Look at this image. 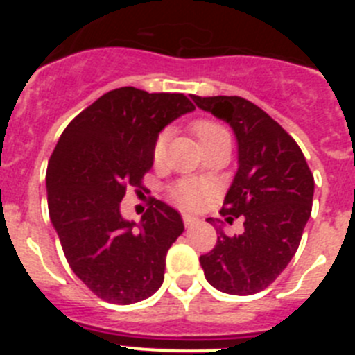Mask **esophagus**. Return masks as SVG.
I'll return each instance as SVG.
<instances>
[{"mask_svg":"<svg viewBox=\"0 0 355 355\" xmlns=\"http://www.w3.org/2000/svg\"><path fill=\"white\" fill-rule=\"evenodd\" d=\"M183 222L187 227H190V225H196L197 222H199V218L193 215H188V213H183Z\"/></svg>","mask_w":355,"mask_h":355,"instance_id":"obj_1","label":"esophagus"}]
</instances>
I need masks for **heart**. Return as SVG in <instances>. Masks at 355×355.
Listing matches in <instances>:
<instances>
[{
    "label": "heart",
    "instance_id": "1",
    "mask_svg": "<svg viewBox=\"0 0 355 355\" xmlns=\"http://www.w3.org/2000/svg\"><path fill=\"white\" fill-rule=\"evenodd\" d=\"M192 133L196 135L200 149L220 142L231 144V133H229L227 128L220 124V122L213 121V119H199V121L193 122ZM165 144H167V135L162 133L155 140V146H153V158H155V162H159L163 158ZM171 193L172 199L180 206L188 209H197L208 200L211 188H209V184L202 183V181L187 180L175 184Z\"/></svg>",
    "mask_w": 355,
    "mask_h": 355
}]
</instances>
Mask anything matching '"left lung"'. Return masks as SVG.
I'll use <instances>...</instances> for the list:
<instances>
[{
  "mask_svg": "<svg viewBox=\"0 0 355 355\" xmlns=\"http://www.w3.org/2000/svg\"><path fill=\"white\" fill-rule=\"evenodd\" d=\"M192 99L236 135L240 165L220 215L227 222L245 218V231L238 236L216 227L215 247L200 256V266L218 291L254 295L274 283L299 249L311 215L315 178L299 144L259 106L238 96Z\"/></svg>",
  "mask_w": 355,
  "mask_h": 355,
  "instance_id": "left-lung-1",
  "label": "left lung"
}]
</instances>
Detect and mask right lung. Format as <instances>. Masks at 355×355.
<instances>
[{
	"label": "right lung",
	"instance_id": "1",
	"mask_svg": "<svg viewBox=\"0 0 355 355\" xmlns=\"http://www.w3.org/2000/svg\"><path fill=\"white\" fill-rule=\"evenodd\" d=\"M196 110L184 94L121 87L69 122L48 163V208L65 259L94 295L140 302L158 291L181 215L158 199L139 229L121 215L126 190L147 192L153 146L168 122Z\"/></svg>",
	"mask_w": 355,
	"mask_h": 355
}]
</instances>
